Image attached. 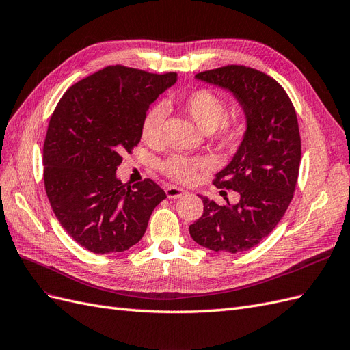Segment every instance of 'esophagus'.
Wrapping results in <instances>:
<instances>
[{"label": "esophagus", "instance_id": "esophagus-1", "mask_svg": "<svg viewBox=\"0 0 350 350\" xmlns=\"http://www.w3.org/2000/svg\"><path fill=\"white\" fill-rule=\"evenodd\" d=\"M165 193H167V196H168L170 199H177V198H180V196L186 195L187 192L185 191V189H182V187L168 186V187H165Z\"/></svg>", "mask_w": 350, "mask_h": 350}]
</instances>
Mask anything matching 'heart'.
Instances as JSON below:
<instances>
[{"mask_svg":"<svg viewBox=\"0 0 350 350\" xmlns=\"http://www.w3.org/2000/svg\"><path fill=\"white\" fill-rule=\"evenodd\" d=\"M178 105L183 111L191 116L193 122L204 132H213L214 139L223 146L233 145L242 133V123L237 117H226V103L221 96L208 91L198 89L178 99ZM165 111L163 105H154L148 109L142 122V137L146 142H155L161 135ZM208 161L201 157L174 155L165 159L163 172L180 183H192L196 180L199 170L208 168Z\"/></svg>","mask_w":350,"mask_h":350,"instance_id":"b5f03b06","label":"heart"}]
</instances>
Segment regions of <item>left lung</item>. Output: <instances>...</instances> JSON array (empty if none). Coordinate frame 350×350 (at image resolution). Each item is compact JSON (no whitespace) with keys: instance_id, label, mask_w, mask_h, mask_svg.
<instances>
[{"instance_id":"obj_1","label":"left lung","mask_w":350,"mask_h":350,"mask_svg":"<svg viewBox=\"0 0 350 350\" xmlns=\"http://www.w3.org/2000/svg\"><path fill=\"white\" fill-rule=\"evenodd\" d=\"M195 77L236 98L246 131L214 182L219 189H233L241 201L221 206L201 196L204 214L189 226V233L211 251L243 252L274 230L293 198L301 164L296 111L284 89L255 68L226 66Z\"/></svg>"}]
</instances>
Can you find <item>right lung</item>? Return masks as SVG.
<instances>
[{"label":"right lung","instance_id":"right-lung-1","mask_svg":"<svg viewBox=\"0 0 350 350\" xmlns=\"http://www.w3.org/2000/svg\"><path fill=\"white\" fill-rule=\"evenodd\" d=\"M176 82L177 73L109 66L59 99L44 142L45 191L59 224L88 251H127L167 198L149 178L126 187L116 172L141 141L149 105Z\"/></svg>","mask_w":350,"mask_h":350}]
</instances>
